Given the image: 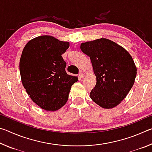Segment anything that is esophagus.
Returning <instances> with one entry per match:
<instances>
[{"mask_svg":"<svg viewBox=\"0 0 152 152\" xmlns=\"http://www.w3.org/2000/svg\"><path fill=\"white\" fill-rule=\"evenodd\" d=\"M78 76H79L80 78H84V76H85V75H84V74H83L82 72H80L79 74H78Z\"/></svg>","mask_w":152,"mask_h":152,"instance_id":"obj_1","label":"esophagus"}]
</instances>
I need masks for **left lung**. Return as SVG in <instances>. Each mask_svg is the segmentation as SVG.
Segmentation results:
<instances>
[{
	"label": "left lung",
	"instance_id": "obj_1",
	"mask_svg": "<svg viewBox=\"0 0 152 152\" xmlns=\"http://www.w3.org/2000/svg\"><path fill=\"white\" fill-rule=\"evenodd\" d=\"M80 50L90 57L96 78L91 99L104 109L117 106L132 88L137 75L129 53L106 38L82 43Z\"/></svg>",
	"mask_w": 152,
	"mask_h": 152
}]
</instances>
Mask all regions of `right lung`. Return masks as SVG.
Segmentation results:
<instances>
[{
    "label": "right lung",
    "instance_id": "add662e5",
    "mask_svg": "<svg viewBox=\"0 0 152 152\" xmlns=\"http://www.w3.org/2000/svg\"><path fill=\"white\" fill-rule=\"evenodd\" d=\"M70 46L51 35L31 39L23 48L19 70L23 86L32 101L48 111H56L68 99L78 77L68 75L61 57Z\"/></svg>",
    "mask_w": 152,
    "mask_h": 152
}]
</instances>
